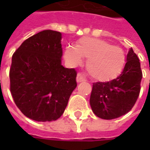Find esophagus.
Listing matches in <instances>:
<instances>
[{"label":"esophagus","mask_w":150,"mask_h":150,"mask_svg":"<svg viewBox=\"0 0 150 150\" xmlns=\"http://www.w3.org/2000/svg\"><path fill=\"white\" fill-rule=\"evenodd\" d=\"M86 79L83 77V75L82 73H78L77 75V82L78 83H83V82H85Z\"/></svg>","instance_id":"34e87169"}]
</instances>
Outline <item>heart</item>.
Returning a JSON list of instances; mask_svg holds the SVG:
<instances>
[{
  "label": "heart",
  "instance_id": "obj_1",
  "mask_svg": "<svg viewBox=\"0 0 150 150\" xmlns=\"http://www.w3.org/2000/svg\"><path fill=\"white\" fill-rule=\"evenodd\" d=\"M64 57L72 67L81 65L83 57L88 58L86 65L88 72L98 82H109L118 78L127 62L122 48L104 40L93 38H80L76 47L68 45Z\"/></svg>",
  "mask_w": 150,
  "mask_h": 150
}]
</instances>
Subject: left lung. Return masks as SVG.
Returning a JSON list of instances; mask_svg holds the SVG:
<instances>
[{"mask_svg": "<svg viewBox=\"0 0 150 150\" xmlns=\"http://www.w3.org/2000/svg\"><path fill=\"white\" fill-rule=\"evenodd\" d=\"M142 77L139 57L130 48L124 71L118 78L93 84L90 96L93 112L103 119L117 118L129 112L139 95Z\"/></svg>", "mask_w": 150, "mask_h": 150, "instance_id": "1", "label": "left lung"}]
</instances>
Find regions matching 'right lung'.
<instances>
[{"mask_svg": "<svg viewBox=\"0 0 150 150\" xmlns=\"http://www.w3.org/2000/svg\"><path fill=\"white\" fill-rule=\"evenodd\" d=\"M62 34L45 30L24 41L12 56L10 90L25 116L38 122L62 115L72 91L77 72L61 63Z\"/></svg>", "mask_w": 150, "mask_h": 150, "instance_id": "add662e5", "label": "right lung"}]
</instances>
